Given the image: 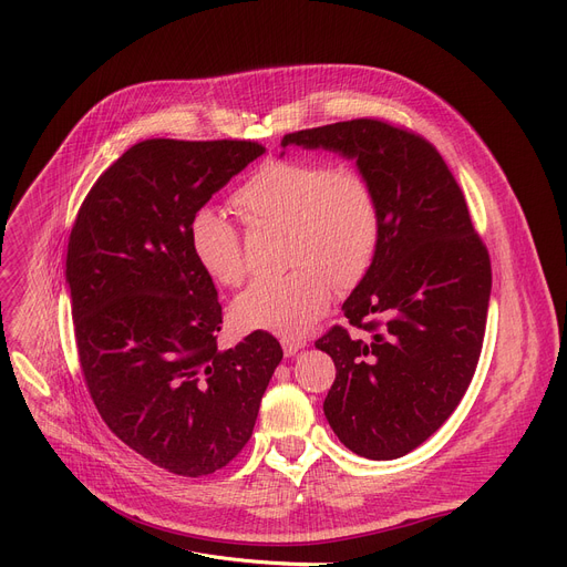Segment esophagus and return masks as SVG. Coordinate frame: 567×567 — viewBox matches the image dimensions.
<instances>
[{
    "mask_svg": "<svg viewBox=\"0 0 567 567\" xmlns=\"http://www.w3.org/2000/svg\"><path fill=\"white\" fill-rule=\"evenodd\" d=\"M303 347H306V340H303V338H282L285 355H296Z\"/></svg>",
    "mask_w": 567,
    "mask_h": 567,
    "instance_id": "obj_1",
    "label": "esophagus"
}]
</instances>
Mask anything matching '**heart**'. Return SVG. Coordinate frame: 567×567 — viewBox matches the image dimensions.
Here are the masks:
<instances>
[{
    "label": "heart",
    "instance_id": "obj_1",
    "mask_svg": "<svg viewBox=\"0 0 567 567\" xmlns=\"http://www.w3.org/2000/svg\"><path fill=\"white\" fill-rule=\"evenodd\" d=\"M250 223L287 225L291 271L257 278L234 301L241 329L293 338L329 310L333 280L359 285L372 268L383 234L377 186L355 165L315 156L264 161L231 195ZM188 246L202 271L218 285H241L248 271L241 234L214 206L188 218Z\"/></svg>",
    "mask_w": 567,
    "mask_h": 567
}]
</instances>
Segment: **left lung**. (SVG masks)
I'll use <instances>...</instances> for the list:
<instances>
[{
    "label": "left lung",
    "instance_id": "8db88e82",
    "mask_svg": "<svg viewBox=\"0 0 567 567\" xmlns=\"http://www.w3.org/2000/svg\"><path fill=\"white\" fill-rule=\"evenodd\" d=\"M333 148L377 186V259L344 301L347 326L315 344L336 363L323 413L355 455L395 460L455 411L481 359L492 264L453 172L423 135L383 118L287 133L282 146Z\"/></svg>",
    "mask_w": 567,
    "mask_h": 567
}]
</instances>
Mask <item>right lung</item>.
Instances as JSON below:
<instances>
[{
  "label": "right lung",
  "instance_id": "1",
  "mask_svg": "<svg viewBox=\"0 0 567 567\" xmlns=\"http://www.w3.org/2000/svg\"><path fill=\"white\" fill-rule=\"evenodd\" d=\"M264 152L255 140L137 142L86 193L69 236L86 391L128 449L186 478L246 449L282 361L266 331L218 349V291L188 246L190 214Z\"/></svg>",
  "mask_w": 567,
  "mask_h": 567
}]
</instances>
